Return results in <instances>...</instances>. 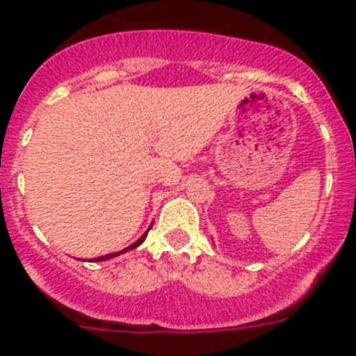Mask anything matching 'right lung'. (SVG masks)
<instances>
[{
	"label": "right lung",
	"instance_id": "right-lung-1",
	"mask_svg": "<svg viewBox=\"0 0 356 356\" xmlns=\"http://www.w3.org/2000/svg\"><path fill=\"white\" fill-rule=\"evenodd\" d=\"M151 229V226L149 228H147V232H149ZM147 232L146 234L143 235V237L139 238V241L137 242H134V244H131V246H128V248H124V250L122 251H119V253H110V254H105V257H97V259H94V262H103V260H108V259H114V257H118V254H121V253H124V251H130V250H135V248L137 246H140V244H143L144 241H146V235H147Z\"/></svg>",
	"mask_w": 356,
	"mask_h": 356
}]
</instances>
